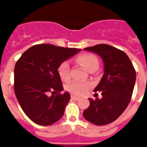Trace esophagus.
Here are the masks:
<instances>
[{"label": "esophagus", "instance_id": "1", "mask_svg": "<svg viewBox=\"0 0 147 147\" xmlns=\"http://www.w3.org/2000/svg\"><path fill=\"white\" fill-rule=\"evenodd\" d=\"M71 99H72V100H79V98H78V97L74 96V95H71Z\"/></svg>", "mask_w": 147, "mask_h": 147}]
</instances>
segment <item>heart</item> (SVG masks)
<instances>
[{"mask_svg": "<svg viewBox=\"0 0 147 147\" xmlns=\"http://www.w3.org/2000/svg\"><path fill=\"white\" fill-rule=\"evenodd\" d=\"M76 61L85 67L87 70H91L93 68H98L99 62L98 58L92 54H82L76 59ZM59 73L62 80L67 81L70 78L69 76V64L68 62H63L59 65ZM92 85L89 82L82 81L73 80L68 83L66 88L69 92L77 95H82L90 89Z\"/></svg>", "mask_w": 147, "mask_h": 147, "instance_id": "obj_1", "label": "heart"}]
</instances>
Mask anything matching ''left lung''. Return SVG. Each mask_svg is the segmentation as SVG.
<instances>
[{"mask_svg":"<svg viewBox=\"0 0 147 147\" xmlns=\"http://www.w3.org/2000/svg\"><path fill=\"white\" fill-rule=\"evenodd\" d=\"M96 53L104 62V75L94 89L102 98H88L89 107L83 112L85 120L95 125H106L121 116L131 99L136 82V71L124 52L107 44L84 49Z\"/></svg>","mask_w":147,"mask_h":147,"instance_id":"1","label":"left lung"}]
</instances>
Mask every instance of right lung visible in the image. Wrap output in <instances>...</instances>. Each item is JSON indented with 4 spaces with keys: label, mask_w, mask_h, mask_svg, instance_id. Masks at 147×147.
I'll return each instance as SVG.
<instances>
[{
    "label": "right lung",
    "mask_w": 147,
    "mask_h": 147,
    "mask_svg": "<svg viewBox=\"0 0 147 147\" xmlns=\"http://www.w3.org/2000/svg\"><path fill=\"white\" fill-rule=\"evenodd\" d=\"M51 44H38L25 51L14 68V92L26 115L39 125L49 126L61 119L70 94L63 91L58 69L80 52ZM53 94L49 96V93ZM55 94L57 95H55Z\"/></svg>",
    "instance_id": "obj_1"
}]
</instances>
